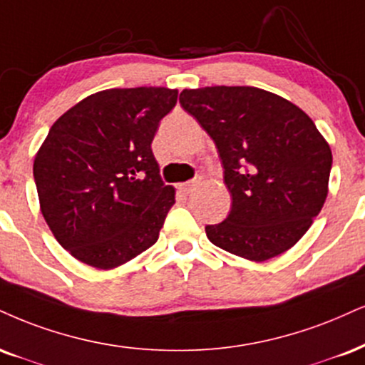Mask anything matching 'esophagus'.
Returning <instances> with one entry per match:
<instances>
[{"mask_svg": "<svg viewBox=\"0 0 365 365\" xmlns=\"http://www.w3.org/2000/svg\"><path fill=\"white\" fill-rule=\"evenodd\" d=\"M202 180L200 178H195V180H190V182H185V183H180V190L183 192V194L188 195L192 194V192L197 190V187L200 185Z\"/></svg>", "mask_w": 365, "mask_h": 365, "instance_id": "34e87169", "label": "esophagus"}]
</instances>
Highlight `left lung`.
<instances>
[{
    "label": "left lung",
    "instance_id": "1",
    "mask_svg": "<svg viewBox=\"0 0 365 365\" xmlns=\"http://www.w3.org/2000/svg\"><path fill=\"white\" fill-rule=\"evenodd\" d=\"M180 103L216 143L231 212L205 226L216 247L250 262L287 252L328 195L331 149L304 110L255 86L183 90Z\"/></svg>",
    "mask_w": 365,
    "mask_h": 365
}]
</instances>
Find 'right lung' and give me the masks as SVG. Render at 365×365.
I'll list each match as a JSON object with an SVG mask.
<instances>
[{"instance_id":"right-lung-1","label":"right lung","mask_w":365,"mask_h":365,"mask_svg":"<svg viewBox=\"0 0 365 365\" xmlns=\"http://www.w3.org/2000/svg\"><path fill=\"white\" fill-rule=\"evenodd\" d=\"M177 98L163 86L112 88L52 124L34 178L47 226L76 260L110 270L158 241L175 188L161 180L151 143Z\"/></svg>"}]
</instances>
